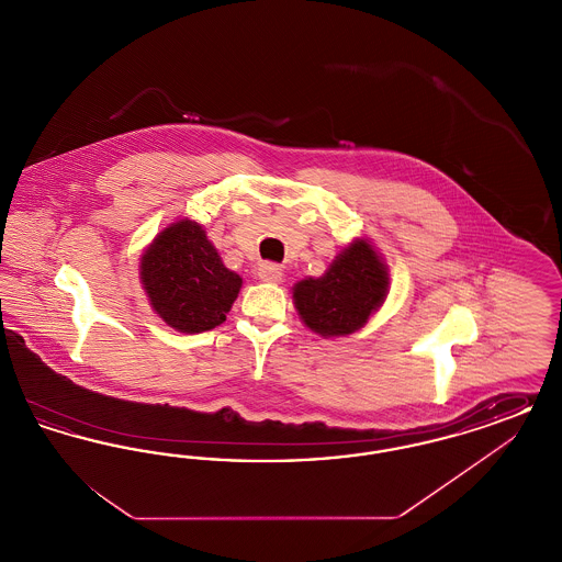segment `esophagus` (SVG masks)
<instances>
[{"label":"esophagus","instance_id":"obj_1","mask_svg":"<svg viewBox=\"0 0 562 562\" xmlns=\"http://www.w3.org/2000/svg\"><path fill=\"white\" fill-rule=\"evenodd\" d=\"M259 278H261L263 282L276 284V282L282 280V268L276 266V263H261V266H259Z\"/></svg>","mask_w":562,"mask_h":562}]
</instances>
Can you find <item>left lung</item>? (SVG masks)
Instances as JSON below:
<instances>
[{"mask_svg":"<svg viewBox=\"0 0 562 562\" xmlns=\"http://www.w3.org/2000/svg\"><path fill=\"white\" fill-rule=\"evenodd\" d=\"M390 293V273L367 240L344 248L321 278H305L293 289L303 324L321 337H346L362 328Z\"/></svg>","mask_w":562,"mask_h":562,"instance_id":"obj_1","label":"left lung"}]
</instances>
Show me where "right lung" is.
Returning <instances> with one entry per match:
<instances>
[{"mask_svg": "<svg viewBox=\"0 0 562 562\" xmlns=\"http://www.w3.org/2000/svg\"><path fill=\"white\" fill-rule=\"evenodd\" d=\"M140 282L154 312L179 333H204L223 324L241 289L213 241L195 221L168 225L140 257Z\"/></svg>", "mask_w": 562, "mask_h": 562, "instance_id": "1", "label": "right lung"}]
</instances>
